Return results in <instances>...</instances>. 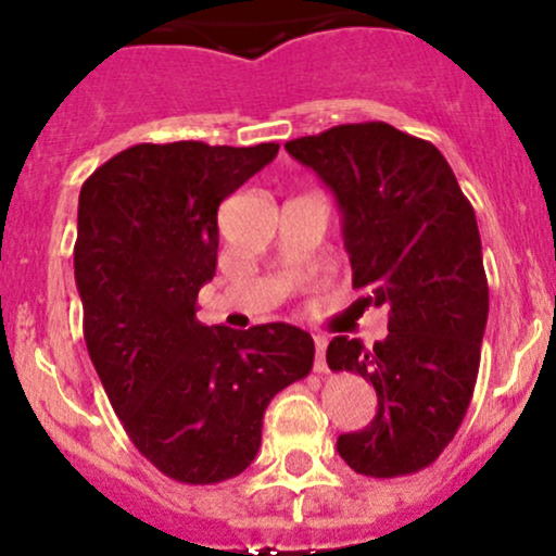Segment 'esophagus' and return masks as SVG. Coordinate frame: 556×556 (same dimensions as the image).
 Here are the masks:
<instances>
[{
  "instance_id": "34e87169",
  "label": "esophagus",
  "mask_w": 556,
  "mask_h": 556,
  "mask_svg": "<svg viewBox=\"0 0 556 556\" xmlns=\"http://www.w3.org/2000/svg\"><path fill=\"white\" fill-rule=\"evenodd\" d=\"M314 345H316V371H327V362H325V351H327V338L325 334H314Z\"/></svg>"
}]
</instances>
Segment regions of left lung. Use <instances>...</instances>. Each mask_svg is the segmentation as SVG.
I'll list each match as a JSON object with an SVG mask.
<instances>
[{
  "label": "left lung",
  "mask_w": 556,
  "mask_h": 556,
  "mask_svg": "<svg viewBox=\"0 0 556 556\" xmlns=\"http://www.w3.org/2000/svg\"><path fill=\"white\" fill-rule=\"evenodd\" d=\"M285 148L334 192L353 288L388 311L382 343L338 334L327 348L329 369L377 390L375 419L338 454L367 478L419 472L454 441L478 380L488 279L472 205L435 144L382 121Z\"/></svg>",
  "instance_id": "8db88e82"
}]
</instances>
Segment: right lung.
Instances as JSON below:
<instances>
[{"instance_id": "obj_1", "label": "right lung", "mask_w": 556, "mask_h": 556, "mask_svg": "<svg viewBox=\"0 0 556 556\" xmlns=\"http://www.w3.org/2000/svg\"><path fill=\"white\" fill-rule=\"evenodd\" d=\"M277 152V142L134 144L78 194L73 268L91 364L134 446L176 483L248 469L268 401L314 367L311 334L285 321L194 319L216 274L218 205Z\"/></svg>"}]
</instances>
